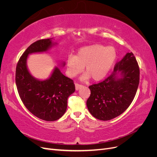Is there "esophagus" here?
I'll return each mask as SVG.
<instances>
[{
	"label": "esophagus",
	"instance_id": "obj_1",
	"mask_svg": "<svg viewBox=\"0 0 157 157\" xmlns=\"http://www.w3.org/2000/svg\"><path fill=\"white\" fill-rule=\"evenodd\" d=\"M82 87V85L78 84L77 83L75 84V89H76V90H78L80 88H81Z\"/></svg>",
	"mask_w": 157,
	"mask_h": 157
}]
</instances>
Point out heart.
<instances>
[{"label":"heart","instance_id":"heart-1","mask_svg":"<svg viewBox=\"0 0 157 157\" xmlns=\"http://www.w3.org/2000/svg\"><path fill=\"white\" fill-rule=\"evenodd\" d=\"M117 59V52L112 46L93 44L80 48L75 56H70L67 60V73L73 77L82 72L81 80L90 78L94 81L103 79L110 71Z\"/></svg>","mask_w":157,"mask_h":157}]
</instances>
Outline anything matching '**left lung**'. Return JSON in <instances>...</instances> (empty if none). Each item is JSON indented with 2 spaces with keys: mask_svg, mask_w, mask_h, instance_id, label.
I'll return each instance as SVG.
<instances>
[{
  "mask_svg": "<svg viewBox=\"0 0 157 157\" xmlns=\"http://www.w3.org/2000/svg\"><path fill=\"white\" fill-rule=\"evenodd\" d=\"M140 82V68L132 52L115 65L112 74L103 82L90 86L86 101L95 118L109 121L119 116L130 106Z\"/></svg>",
  "mask_w": 157,
  "mask_h": 157,
  "instance_id": "8db88e82",
  "label": "left lung"
}]
</instances>
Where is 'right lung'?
<instances>
[{
	"instance_id": "add662e5",
	"label": "right lung",
	"mask_w": 157,
	"mask_h": 157,
	"mask_svg": "<svg viewBox=\"0 0 157 157\" xmlns=\"http://www.w3.org/2000/svg\"><path fill=\"white\" fill-rule=\"evenodd\" d=\"M57 43L52 39L38 40L31 44L21 56L16 71V84L22 102L33 115L46 121L62 117L67 107V99L75 91L73 80L61 72L65 63L61 62L45 80L31 74L27 61L30 54L46 53Z\"/></svg>"
}]
</instances>
